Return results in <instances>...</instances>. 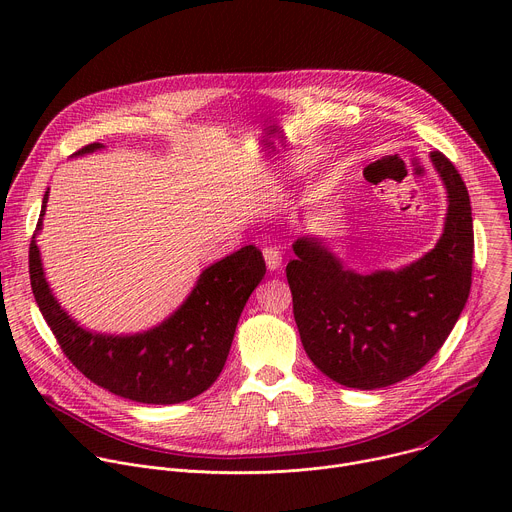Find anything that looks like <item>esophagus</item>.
Returning <instances> with one entry per match:
<instances>
[{
	"instance_id": "1",
	"label": "esophagus",
	"mask_w": 512,
	"mask_h": 512,
	"mask_svg": "<svg viewBox=\"0 0 512 512\" xmlns=\"http://www.w3.org/2000/svg\"><path fill=\"white\" fill-rule=\"evenodd\" d=\"M263 257H265V265H267L269 271H275V269L281 267V253H279V249L267 247V249H263Z\"/></svg>"
}]
</instances>
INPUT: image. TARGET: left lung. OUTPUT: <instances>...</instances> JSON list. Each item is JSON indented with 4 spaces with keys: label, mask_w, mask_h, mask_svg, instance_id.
<instances>
[{
    "label": "left lung",
    "mask_w": 512,
    "mask_h": 512,
    "mask_svg": "<svg viewBox=\"0 0 512 512\" xmlns=\"http://www.w3.org/2000/svg\"><path fill=\"white\" fill-rule=\"evenodd\" d=\"M429 158L448 192L444 233L429 253L364 275L308 235L294 243L296 259L285 267L304 350L344 387L373 391L415 375L442 348L470 296V196L444 154Z\"/></svg>",
    "instance_id": "1"
}]
</instances>
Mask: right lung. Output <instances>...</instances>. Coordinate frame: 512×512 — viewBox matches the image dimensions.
Returning <instances> with one entry per match:
<instances>
[{
  "instance_id": "right-lung-1",
  "label": "right lung",
  "mask_w": 512,
  "mask_h": 512,
  "mask_svg": "<svg viewBox=\"0 0 512 512\" xmlns=\"http://www.w3.org/2000/svg\"><path fill=\"white\" fill-rule=\"evenodd\" d=\"M103 148V143H89L75 156ZM46 202L48 192L30 243V281L68 360L95 385L135 403L174 405L204 393L221 375L241 312L265 275L261 251L247 245L206 267L184 304L150 330L119 336L91 332L60 308L44 277L36 235Z\"/></svg>"
}]
</instances>
